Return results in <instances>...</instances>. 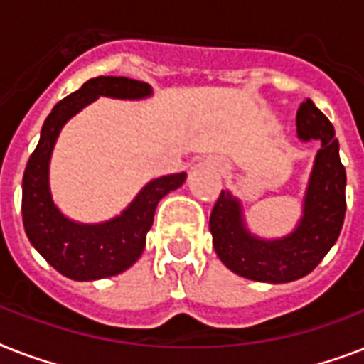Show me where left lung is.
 I'll return each instance as SVG.
<instances>
[{"mask_svg":"<svg viewBox=\"0 0 364 364\" xmlns=\"http://www.w3.org/2000/svg\"><path fill=\"white\" fill-rule=\"evenodd\" d=\"M296 136L319 141L293 232L282 238H260L249 230L240 198L221 191L210 217L217 257L228 270L253 282L289 283L316 268L340 236L346 215V170L338 139L327 117L311 100L296 111Z\"/></svg>","mask_w":364,"mask_h":364,"instance_id":"8db88e82","label":"left lung"}]
</instances>
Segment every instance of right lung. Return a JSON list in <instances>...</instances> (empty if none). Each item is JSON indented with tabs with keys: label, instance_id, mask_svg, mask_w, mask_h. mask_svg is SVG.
<instances>
[{
	"label": "right lung",
	"instance_id": "1",
	"mask_svg": "<svg viewBox=\"0 0 364 364\" xmlns=\"http://www.w3.org/2000/svg\"><path fill=\"white\" fill-rule=\"evenodd\" d=\"M100 96L145 100L153 96L147 82L126 77H96L54 105L45 119L36 151L22 177V221L37 253L75 282L104 279L128 270L145 249L154 210L166 194L185 183L187 173H171L149 181L136 198L109 221L79 223L65 217L50 193V156L64 124Z\"/></svg>",
	"mask_w": 364,
	"mask_h": 364
}]
</instances>
